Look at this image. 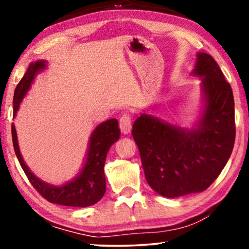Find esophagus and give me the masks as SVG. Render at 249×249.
I'll list each match as a JSON object with an SVG mask.
<instances>
[{"mask_svg":"<svg viewBox=\"0 0 249 249\" xmlns=\"http://www.w3.org/2000/svg\"><path fill=\"white\" fill-rule=\"evenodd\" d=\"M119 125H120V130L122 134L128 135L131 131V117L129 113H124L119 120Z\"/></svg>","mask_w":249,"mask_h":249,"instance_id":"obj_1","label":"esophagus"}]
</instances>
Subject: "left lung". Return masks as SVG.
<instances>
[{
  "label": "left lung",
  "mask_w": 249,
  "mask_h": 249,
  "mask_svg": "<svg viewBox=\"0 0 249 249\" xmlns=\"http://www.w3.org/2000/svg\"><path fill=\"white\" fill-rule=\"evenodd\" d=\"M193 76L202 78L204 111L195 128L142 113L132 125L148 185L176 197L209 188L226 166L234 145V101L230 84L210 54L197 53Z\"/></svg>",
  "instance_id": "obj_1"
}]
</instances>
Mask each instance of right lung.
Returning <instances> with one entry per match:
<instances>
[{
    "label": "right lung",
    "mask_w": 249,
    "mask_h": 249,
    "mask_svg": "<svg viewBox=\"0 0 249 249\" xmlns=\"http://www.w3.org/2000/svg\"><path fill=\"white\" fill-rule=\"evenodd\" d=\"M45 68L46 62L44 60H38L29 64L25 76L16 87L15 96H13V118L16 117L19 105L32 86L36 74ZM11 131L13 148L23 172L26 173L34 188L50 203L64 206L87 207L96 204L104 196L107 188L104 175L107 154L111 146L120 138V129L117 119H110L102 122L94 129L88 144L86 162L83 169L76 178L64 183L63 186H53L42 181L30 171L20 154L16 127L13 124L11 125Z\"/></svg>",
    "instance_id": "obj_1"
}]
</instances>
